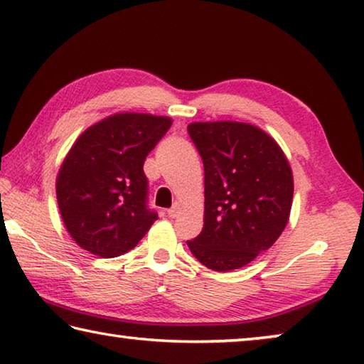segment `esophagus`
I'll use <instances>...</instances> for the list:
<instances>
[{"instance_id": "obj_1", "label": "esophagus", "mask_w": 364, "mask_h": 364, "mask_svg": "<svg viewBox=\"0 0 364 364\" xmlns=\"http://www.w3.org/2000/svg\"><path fill=\"white\" fill-rule=\"evenodd\" d=\"M178 214H181V206H178V205H174V206H172L171 209H168V215H169L171 219L177 218Z\"/></svg>"}]
</instances>
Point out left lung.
Listing matches in <instances>:
<instances>
[{
	"label": "left lung",
	"instance_id": "left-lung-1",
	"mask_svg": "<svg viewBox=\"0 0 364 364\" xmlns=\"http://www.w3.org/2000/svg\"><path fill=\"white\" fill-rule=\"evenodd\" d=\"M187 129L205 166V227L187 245L208 269H241L272 247L288 224L291 166L257 126L213 121Z\"/></svg>",
	"mask_w": 364,
	"mask_h": 364
}]
</instances>
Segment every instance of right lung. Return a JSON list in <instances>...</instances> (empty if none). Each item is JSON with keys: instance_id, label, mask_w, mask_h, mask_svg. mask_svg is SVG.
Instances as JSON below:
<instances>
[{"instance_id": "1", "label": "right lung", "mask_w": 364, "mask_h": 364, "mask_svg": "<svg viewBox=\"0 0 364 364\" xmlns=\"http://www.w3.org/2000/svg\"><path fill=\"white\" fill-rule=\"evenodd\" d=\"M172 121L145 113H117L76 139L55 182L67 230L82 250L118 257L150 230L158 214L146 205L144 161Z\"/></svg>"}]
</instances>
